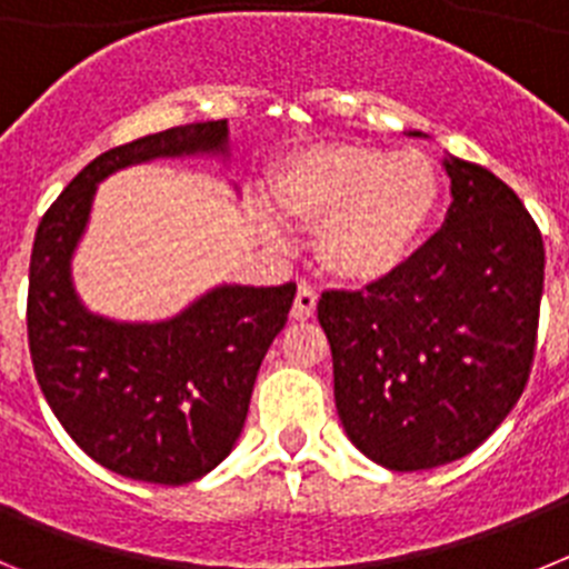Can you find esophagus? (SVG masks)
<instances>
[{"label":"esophagus","instance_id":"1","mask_svg":"<svg viewBox=\"0 0 569 569\" xmlns=\"http://www.w3.org/2000/svg\"><path fill=\"white\" fill-rule=\"evenodd\" d=\"M316 301H319V293H316L310 284H299L296 290V299H293V308H290V316L296 321H308L310 316L316 313Z\"/></svg>","mask_w":569,"mask_h":569}]
</instances>
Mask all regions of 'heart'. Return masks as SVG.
I'll return each instance as SVG.
<instances>
[{
	"instance_id": "obj_1",
	"label": "heart",
	"mask_w": 569,
	"mask_h": 569,
	"mask_svg": "<svg viewBox=\"0 0 569 569\" xmlns=\"http://www.w3.org/2000/svg\"><path fill=\"white\" fill-rule=\"evenodd\" d=\"M441 176L425 153L336 142L284 156L268 179L276 213L316 228V259L333 279L379 284L413 259L441 210Z\"/></svg>"
}]
</instances>
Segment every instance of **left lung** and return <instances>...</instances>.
I'll use <instances>...</instances> for the list:
<instances>
[{"mask_svg": "<svg viewBox=\"0 0 569 569\" xmlns=\"http://www.w3.org/2000/svg\"><path fill=\"white\" fill-rule=\"evenodd\" d=\"M445 170V228L390 279L319 299L347 439L399 472L472 453L525 393L539 339L532 216L481 164L447 156Z\"/></svg>", "mask_w": 569, "mask_h": 569, "instance_id": "obj_1", "label": "left lung"}]
</instances>
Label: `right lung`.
Segmentation results:
<instances>
[{"label":"right lung","mask_w":569,"mask_h":569,"mask_svg":"<svg viewBox=\"0 0 569 569\" xmlns=\"http://www.w3.org/2000/svg\"><path fill=\"white\" fill-rule=\"evenodd\" d=\"M224 150V119L104 150L37 228L28 281L33 373L70 439L124 479L188 485L233 450L256 373L288 321L296 284H224L176 319L124 325L82 308L70 284V256L104 176L159 156Z\"/></svg>","instance_id":"add662e5"}]
</instances>
